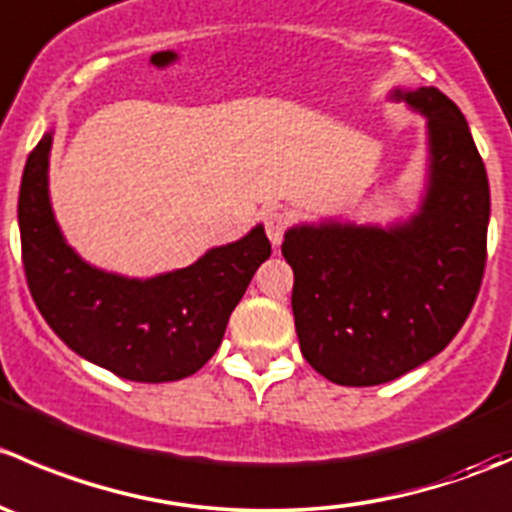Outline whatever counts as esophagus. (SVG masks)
Here are the masks:
<instances>
[{"mask_svg":"<svg viewBox=\"0 0 512 512\" xmlns=\"http://www.w3.org/2000/svg\"><path fill=\"white\" fill-rule=\"evenodd\" d=\"M289 227V215L282 213V210H272V213L265 215V230H267V237H270L272 245H280L282 237H285Z\"/></svg>","mask_w":512,"mask_h":512,"instance_id":"1","label":"esophagus"}]
</instances>
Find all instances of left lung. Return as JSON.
<instances>
[{
    "label": "left lung",
    "instance_id": "left-lung-1",
    "mask_svg": "<svg viewBox=\"0 0 512 512\" xmlns=\"http://www.w3.org/2000/svg\"><path fill=\"white\" fill-rule=\"evenodd\" d=\"M426 116L428 185L421 208L389 227H289L299 349L339 386L404 376L448 347L476 304L485 272L490 188L461 108L433 86L396 89Z\"/></svg>",
    "mask_w": 512,
    "mask_h": 512
}]
</instances>
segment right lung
<instances>
[{"label": "right lung", "instance_id": "1", "mask_svg": "<svg viewBox=\"0 0 512 512\" xmlns=\"http://www.w3.org/2000/svg\"><path fill=\"white\" fill-rule=\"evenodd\" d=\"M51 131L24 165L19 235L27 285L56 337L116 376L143 384L195 374L218 352L232 309L270 257L265 227L151 280L103 272L66 245L49 200Z\"/></svg>", "mask_w": 512, "mask_h": 512}]
</instances>
